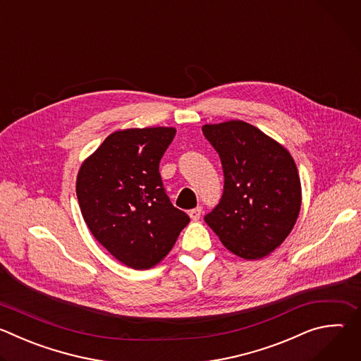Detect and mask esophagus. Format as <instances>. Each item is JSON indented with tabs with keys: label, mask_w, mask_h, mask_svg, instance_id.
Here are the masks:
<instances>
[{
	"label": "esophagus",
	"mask_w": 361,
	"mask_h": 361,
	"mask_svg": "<svg viewBox=\"0 0 361 361\" xmlns=\"http://www.w3.org/2000/svg\"><path fill=\"white\" fill-rule=\"evenodd\" d=\"M201 212H202V209L201 207H197V209H192V210H190L188 212V216H190V219L191 220H198L200 219V216H201Z\"/></svg>",
	"instance_id": "34e87169"
}]
</instances>
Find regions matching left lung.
Instances as JSON below:
<instances>
[{
	"label": "left lung",
	"mask_w": 361,
	"mask_h": 361,
	"mask_svg": "<svg viewBox=\"0 0 361 361\" xmlns=\"http://www.w3.org/2000/svg\"><path fill=\"white\" fill-rule=\"evenodd\" d=\"M219 152L224 191L204 217L233 254L263 259L293 230L301 207V184L290 152L254 126L233 120L205 124Z\"/></svg>",
	"instance_id": "obj_1"
}]
</instances>
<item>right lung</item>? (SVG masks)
<instances>
[{"instance_id":"right-lung-1","label":"right lung","mask_w":361,"mask_h":361,"mask_svg":"<svg viewBox=\"0 0 361 361\" xmlns=\"http://www.w3.org/2000/svg\"><path fill=\"white\" fill-rule=\"evenodd\" d=\"M174 135L173 127L116 131L77 176V198L91 234L134 270L159 264L190 223L171 204L159 171Z\"/></svg>"}]
</instances>
